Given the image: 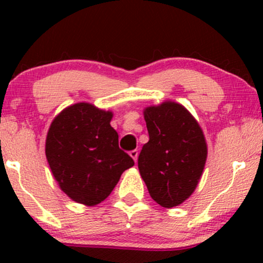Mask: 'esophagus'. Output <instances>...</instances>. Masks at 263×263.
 <instances>
[{"mask_svg":"<svg viewBox=\"0 0 263 263\" xmlns=\"http://www.w3.org/2000/svg\"><path fill=\"white\" fill-rule=\"evenodd\" d=\"M129 156H131L132 158H134V161H135V162H137L138 151H137V149H134V151H131V152H129Z\"/></svg>","mask_w":263,"mask_h":263,"instance_id":"esophagus-1","label":"esophagus"}]
</instances>
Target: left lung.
<instances>
[{
    "label": "left lung",
    "instance_id": "left-lung-1",
    "mask_svg": "<svg viewBox=\"0 0 263 263\" xmlns=\"http://www.w3.org/2000/svg\"><path fill=\"white\" fill-rule=\"evenodd\" d=\"M149 141L138 156V170L151 198L164 208L188 199L203 173L206 143L186 108L164 102L144 110Z\"/></svg>",
    "mask_w": 263,
    "mask_h": 263
}]
</instances>
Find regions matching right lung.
Returning <instances> with one entry per match:
<instances>
[{"label": "right lung", "mask_w": 263, "mask_h": 263, "mask_svg": "<svg viewBox=\"0 0 263 263\" xmlns=\"http://www.w3.org/2000/svg\"><path fill=\"white\" fill-rule=\"evenodd\" d=\"M112 114L86 102L66 107L54 119L45 156L59 186L69 198L96 205L111 194L121 174L135 164L119 147Z\"/></svg>", "instance_id": "right-lung-1"}]
</instances>
